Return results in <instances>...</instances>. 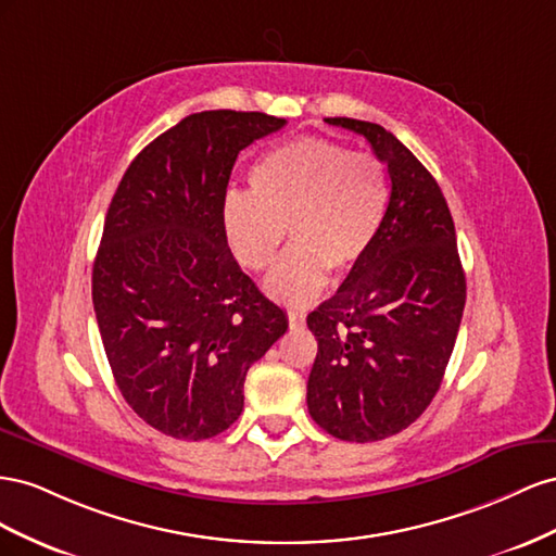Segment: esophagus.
Listing matches in <instances>:
<instances>
[{
    "label": "esophagus",
    "instance_id": "1",
    "mask_svg": "<svg viewBox=\"0 0 556 556\" xmlns=\"http://www.w3.org/2000/svg\"><path fill=\"white\" fill-rule=\"evenodd\" d=\"M303 324H305V314L291 309V312H289V326H291V328H303Z\"/></svg>",
    "mask_w": 556,
    "mask_h": 556
}]
</instances>
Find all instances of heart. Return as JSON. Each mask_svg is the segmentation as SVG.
<instances>
[{
	"label": "heart",
	"instance_id": "b5f03b06",
	"mask_svg": "<svg viewBox=\"0 0 556 556\" xmlns=\"http://www.w3.org/2000/svg\"><path fill=\"white\" fill-rule=\"evenodd\" d=\"M387 202V172L377 157L303 137L251 167L249 195L232 193L224 204V232L237 263L265 273L289 228L293 247L265 279V291L303 307L321 295L326 273L342 277L366 258Z\"/></svg>",
	"mask_w": 556,
	"mask_h": 556
}]
</instances>
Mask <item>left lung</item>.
Masks as SVG:
<instances>
[{
    "instance_id": "obj_1",
    "label": "left lung",
    "mask_w": 556,
    "mask_h": 556,
    "mask_svg": "<svg viewBox=\"0 0 556 556\" xmlns=\"http://www.w3.org/2000/svg\"><path fill=\"white\" fill-rule=\"evenodd\" d=\"M363 135L389 172V207L370 251L307 316L319 342L307 407L346 442L401 433L431 405L466 305L454 220L438 181L382 125L326 118Z\"/></svg>"
}]
</instances>
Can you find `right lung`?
Segmentation results:
<instances>
[{
    "instance_id": "obj_1",
    "label": "right lung",
    "mask_w": 556,
    "mask_h": 556,
    "mask_svg": "<svg viewBox=\"0 0 556 556\" xmlns=\"http://www.w3.org/2000/svg\"><path fill=\"white\" fill-rule=\"evenodd\" d=\"M283 125L261 111L190 114L135 157L109 204L92 265L104 352L125 403L177 440L230 428L249 368L289 328L224 232L237 155Z\"/></svg>"
}]
</instances>
